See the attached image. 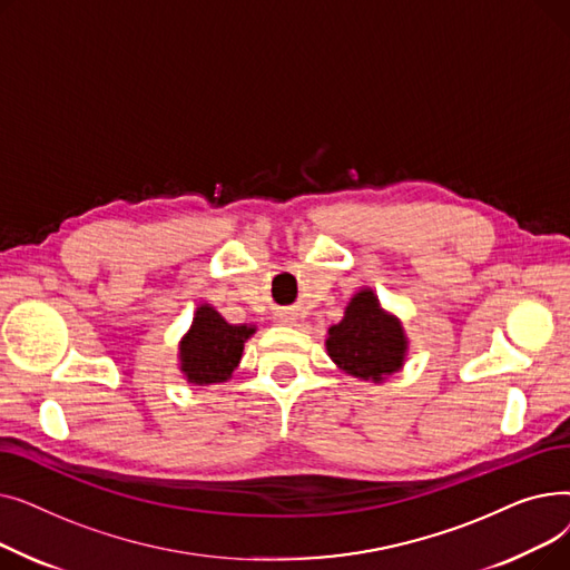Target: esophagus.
<instances>
[{"instance_id":"esophagus-1","label":"esophagus","mask_w":570,"mask_h":570,"mask_svg":"<svg viewBox=\"0 0 570 570\" xmlns=\"http://www.w3.org/2000/svg\"><path fill=\"white\" fill-rule=\"evenodd\" d=\"M275 323H279V325H293V323H295V314H293V312H277V314H275Z\"/></svg>"}]
</instances>
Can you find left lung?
<instances>
[{"label": "left lung", "instance_id": "left-lung-1", "mask_svg": "<svg viewBox=\"0 0 570 570\" xmlns=\"http://www.w3.org/2000/svg\"><path fill=\"white\" fill-rule=\"evenodd\" d=\"M325 348L342 372L381 383L402 370L409 342L400 318L381 309L372 288H361L346 305L344 318L327 331Z\"/></svg>", "mask_w": 570, "mask_h": 570}]
</instances>
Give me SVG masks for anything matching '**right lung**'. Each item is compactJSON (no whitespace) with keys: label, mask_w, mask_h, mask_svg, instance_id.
Segmentation results:
<instances>
[{"label":"right lung","mask_w":570,"mask_h":570,"mask_svg":"<svg viewBox=\"0 0 570 570\" xmlns=\"http://www.w3.org/2000/svg\"><path fill=\"white\" fill-rule=\"evenodd\" d=\"M254 333V325H233L215 307L198 305L189 333L179 342V372L194 385L228 381Z\"/></svg>","instance_id":"1"}]
</instances>
